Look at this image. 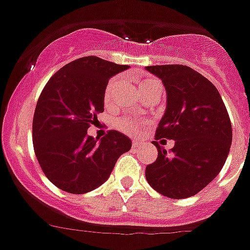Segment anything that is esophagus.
<instances>
[{"label": "esophagus", "instance_id": "obj_1", "mask_svg": "<svg viewBox=\"0 0 250 250\" xmlns=\"http://www.w3.org/2000/svg\"><path fill=\"white\" fill-rule=\"evenodd\" d=\"M141 146H143V141H139V140L132 141V147H134V149H136V147H141Z\"/></svg>", "mask_w": 250, "mask_h": 250}]
</instances>
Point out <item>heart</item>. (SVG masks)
<instances>
[{"label": "heart", "mask_w": 250, "mask_h": 250, "mask_svg": "<svg viewBox=\"0 0 250 250\" xmlns=\"http://www.w3.org/2000/svg\"><path fill=\"white\" fill-rule=\"evenodd\" d=\"M119 77H114L107 83L105 87V91H104V104L105 106H110L112 103V94H114L115 86L118 85ZM139 89H140L141 94L144 92L150 91V90L154 89H161V83H159L156 79H152V77H145L139 83ZM115 127L119 129L120 131L125 132V134H129V135H138L139 132L141 131V129L145 126L146 121L145 120H138V119H132L129 116H121L115 120Z\"/></svg>", "instance_id": "obj_1"}]
</instances>
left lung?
I'll list each match as a JSON object with an SVG mask.
<instances>
[{
    "label": "left lung",
    "instance_id": "8db88e82",
    "mask_svg": "<svg viewBox=\"0 0 250 250\" xmlns=\"http://www.w3.org/2000/svg\"><path fill=\"white\" fill-rule=\"evenodd\" d=\"M160 77L167 94V110L152 144L158 158L145 169L150 187L173 199L203 190L220 173L231 144V123L215 86L184 65L146 66ZM176 141L170 153L158 144Z\"/></svg>",
    "mask_w": 250,
    "mask_h": 250
}]
</instances>
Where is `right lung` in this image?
Listing matches in <instances>:
<instances>
[{
	"label": "right lung",
	"instance_id": "add662e5",
	"mask_svg": "<svg viewBox=\"0 0 250 250\" xmlns=\"http://www.w3.org/2000/svg\"><path fill=\"white\" fill-rule=\"evenodd\" d=\"M127 67L85 56L60 68L43 87L32 121L34 150L43 174L61 190L83 194L96 189L131 147V140L116 130L100 141L87 135L104 111L110 77Z\"/></svg>",
	"mask_w": 250,
	"mask_h": 250
}]
</instances>
